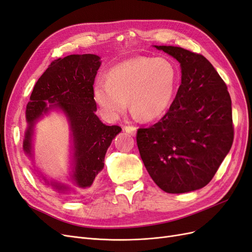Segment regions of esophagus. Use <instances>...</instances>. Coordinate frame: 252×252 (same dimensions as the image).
<instances>
[{"label": "esophagus", "instance_id": "obj_1", "mask_svg": "<svg viewBox=\"0 0 252 252\" xmlns=\"http://www.w3.org/2000/svg\"><path fill=\"white\" fill-rule=\"evenodd\" d=\"M125 131L128 134H131L132 136H135L136 132H137V128H136V126H125Z\"/></svg>", "mask_w": 252, "mask_h": 252}]
</instances>
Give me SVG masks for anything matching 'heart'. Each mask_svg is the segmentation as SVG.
<instances>
[{
    "label": "heart",
    "instance_id": "1",
    "mask_svg": "<svg viewBox=\"0 0 252 252\" xmlns=\"http://www.w3.org/2000/svg\"><path fill=\"white\" fill-rule=\"evenodd\" d=\"M177 70L163 58L138 56L113 67L93 86V97L108 118H118L127 108L143 121L164 114L173 100Z\"/></svg>",
    "mask_w": 252,
    "mask_h": 252
}]
</instances>
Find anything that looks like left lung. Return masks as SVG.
Instances as JSON below:
<instances>
[{
  "instance_id": "obj_1",
  "label": "left lung",
  "mask_w": 252,
  "mask_h": 252,
  "mask_svg": "<svg viewBox=\"0 0 252 252\" xmlns=\"http://www.w3.org/2000/svg\"><path fill=\"white\" fill-rule=\"evenodd\" d=\"M155 48L180 63L181 85L160 121L138 129V150L151 178L162 190H197L213 179L231 149L230 95L203 55L180 47Z\"/></svg>"
}]
</instances>
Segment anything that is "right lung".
<instances>
[{"instance_id": "obj_1", "label": "right lung", "mask_w": 252, "mask_h": 252, "mask_svg": "<svg viewBox=\"0 0 252 252\" xmlns=\"http://www.w3.org/2000/svg\"><path fill=\"white\" fill-rule=\"evenodd\" d=\"M100 64V58L95 54H71L53 61L38 78L26 107L28 126L23 150L30 158H33L34 126L44 114L60 109L68 118L72 141L70 178L80 189L93 185L104 166L105 153L121 131L118 126H105L95 114L93 85ZM40 176L56 191L71 190L68 185Z\"/></svg>"}]
</instances>
